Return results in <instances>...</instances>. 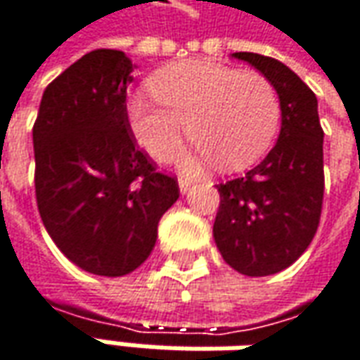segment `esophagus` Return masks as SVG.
<instances>
[{
	"instance_id": "1",
	"label": "esophagus",
	"mask_w": 360,
	"mask_h": 360,
	"mask_svg": "<svg viewBox=\"0 0 360 360\" xmlns=\"http://www.w3.org/2000/svg\"><path fill=\"white\" fill-rule=\"evenodd\" d=\"M191 179H187V177H179V189L181 193H187L191 189Z\"/></svg>"
}]
</instances>
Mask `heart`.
Segmentation results:
<instances>
[{
  "mask_svg": "<svg viewBox=\"0 0 360 360\" xmlns=\"http://www.w3.org/2000/svg\"><path fill=\"white\" fill-rule=\"evenodd\" d=\"M149 89L155 99L131 95L125 117L137 143L159 161L177 155L189 131L195 159L239 171L259 161L277 137L281 101L263 73L189 59L157 69Z\"/></svg>",
  "mask_w": 360,
  "mask_h": 360,
  "instance_id": "heart-1",
  "label": "heart"
}]
</instances>
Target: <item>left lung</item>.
I'll list each match as a JSON object with an SVG mask.
<instances>
[{
  "label": "left lung",
  "mask_w": 360,
  "mask_h": 360,
  "mask_svg": "<svg viewBox=\"0 0 360 360\" xmlns=\"http://www.w3.org/2000/svg\"><path fill=\"white\" fill-rule=\"evenodd\" d=\"M277 89L281 135L269 155L243 177L219 183L213 235L225 263L247 277L291 266L315 237L325 191L323 127L316 97L295 71L259 53H233Z\"/></svg>",
  "instance_id": "left-lung-1"
}]
</instances>
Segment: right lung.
Wrapping results in <instances>:
<instances>
[{
	"mask_svg": "<svg viewBox=\"0 0 360 360\" xmlns=\"http://www.w3.org/2000/svg\"><path fill=\"white\" fill-rule=\"evenodd\" d=\"M133 63L95 49L45 87L33 123L35 199L59 251L87 273L121 277L151 255L157 225L179 199L125 117Z\"/></svg>",
	"mask_w": 360,
	"mask_h": 360,
	"instance_id": "add662e5",
	"label": "right lung"
}]
</instances>
